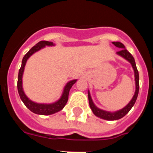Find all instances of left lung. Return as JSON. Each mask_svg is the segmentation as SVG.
Wrapping results in <instances>:
<instances>
[{"instance_id":"8db88e82","label":"left lung","mask_w":153,"mask_h":153,"mask_svg":"<svg viewBox=\"0 0 153 153\" xmlns=\"http://www.w3.org/2000/svg\"><path fill=\"white\" fill-rule=\"evenodd\" d=\"M113 44H114L116 47L120 48V51H118L117 53V54L120 55V56H123V58H125L126 60H128L129 63L132 64V67L134 70L135 73V81H136V92H135V94L132 97V99L131 100L130 102L127 104L126 106L123 108V109H120L119 111L114 112V113H110V112H106L104 111L102 109H99L97 106L94 105L93 100H92V98L90 97V92H88V99H89V103H90V106L91 108L92 111L94 114L97 116V117H100L101 119H103V120H120V119L123 118L124 116L129 113V110L132 109V107L134 106L135 102L136 101V99H137L138 94H139V89H140V82H139V72H138V70L136 68V65L135 63V60L133 56H132L130 53L127 51L125 48V46L120 43V42H113Z\"/></svg>"}]
</instances>
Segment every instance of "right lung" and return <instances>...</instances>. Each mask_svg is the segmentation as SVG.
Segmentation results:
<instances>
[{"label": "right lung", "mask_w": 153, "mask_h": 153, "mask_svg": "<svg viewBox=\"0 0 153 153\" xmlns=\"http://www.w3.org/2000/svg\"><path fill=\"white\" fill-rule=\"evenodd\" d=\"M54 44H53V42L46 41V40H42L40 41L39 43L33 46L27 53L25 56H24L22 60V63H21V67L19 70L18 73V79H17V90H18V93L21 97V100L24 103V105L30 110L31 112L36 113V114L39 115H51L55 113L60 111L64 107L65 105L67 104V100H68V96H69V92L70 90L71 89L73 85L76 82V79L74 80L70 81L66 86L64 87L63 90V93L62 94L61 97L58 101L53 102L51 104H42V103H36V102L31 101L27 98L25 93H24V90H23L22 87V76H23V73L24 70V67L26 65V62L28 58L31 56V55L34 53L36 51H40V49L44 48L45 46H53Z\"/></svg>", "instance_id": "right-lung-1"}]
</instances>
